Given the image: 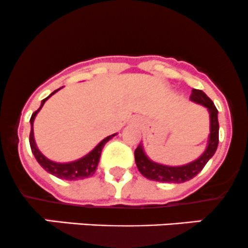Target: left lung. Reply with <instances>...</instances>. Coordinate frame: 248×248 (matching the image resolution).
<instances>
[{
    "mask_svg": "<svg viewBox=\"0 0 248 248\" xmlns=\"http://www.w3.org/2000/svg\"><path fill=\"white\" fill-rule=\"evenodd\" d=\"M190 100L197 104L202 105L210 112V121H211V129H210V139H208V144L206 151L202 153L200 158L194 160L193 163L187 164L183 166H165L160 164L153 163L147 158L144 154L142 146H139L135 149V161H136L137 169L146 178L152 181H158V182L165 183H182L186 181L192 180L193 177L198 175L200 171L204 169L207 161L210 160L216 153V149L218 147V132H219V124H218V111L216 108L215 104L212 100L205 94L204 92L198 89L192 90Z\"/></svg>",
    "mask_w": 248,
    "mask_h": 248,
    "instance_id": "left-lung-1",
    "label": "left lung"
}]
</instances>
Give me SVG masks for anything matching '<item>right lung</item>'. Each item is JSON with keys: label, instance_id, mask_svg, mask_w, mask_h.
<instances>
[{"label": "right lung", "instance_id": "1", "mask_svg": "<svg viewBox=\"0 0 248 248\" xmlns=\"http://www.w3.org/2000/svg\"><path fill=\"white\" fill-rule=\"evenodd\" d=\"M59 90V89H58ZM58 90L51 93L48 97L42 101L41 107L37 109L36 112H33L32 116H31V132H30V147L31 151H32L33 155H35L36 160L40 163V165L46 171H48L49 173L51 175L56 176L58 178H61V180H67V181H76V180H83V178L90 177L95 173L96 171L97 165H99V160H100V155H101V151L104 148L105 144L107 143V141L112 139L116 134L111 135V136L106 137V139L102 140L89 154H87L83 158L78 159V160L72 161V163H66V164H60V163H55V161L49 160L48 158L43 155L40 151H38L37 146L35 143V139H33V119H35L36 114L38 113V111L42 108V106L44 105V102L49 99L53 94H55Z\"/></svg>", "mask_w": 248, "mask_h": 248}]
</instances>
